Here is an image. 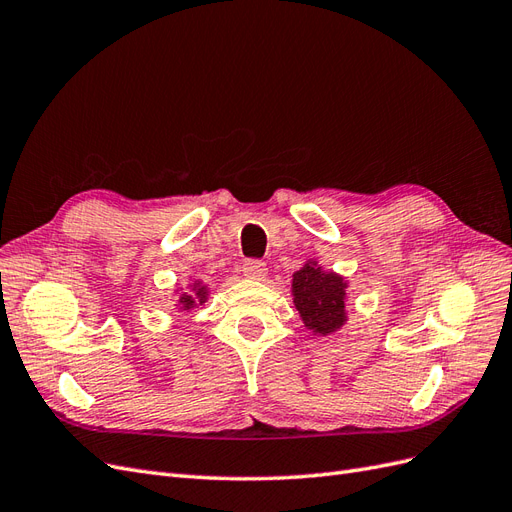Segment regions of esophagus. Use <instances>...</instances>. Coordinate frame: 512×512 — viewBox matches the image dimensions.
<instances>
[{
	"label": "esophagus",
	"instance_id": "34e87169",
	"mask_svg": "<svg viewBox=\"0 0 512 512\" xmlns=\"http://www.w3.org/2000/svg\"><path fill=\"white\" fill-rule=\"evenodd\" d=\"M243 275L250 280H265L267 277V265L262 260H245Z\"/></svg>",
	"mask_w": 512,
	"mask_h": 512
}]
</instances>
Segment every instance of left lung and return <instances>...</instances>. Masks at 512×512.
<instances>
[{
	"instance_id": "1",
	"label": "left lung",
	"mask_w": 512,
	"mask_h": 512,
	"mask_svg": "<svg viewBox=\"0 0 512 512\" xmlns=\"http://www.w3.org/2000/svg\"><path fill=\"white\" fill-rule=\"evenodd\" d=\"M292 303L305 329L318 337L339 331L348 322V280L318 265L316 258L292 275Z\"/></svg>"
}]
</instances>
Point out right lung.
I'll return each mask as SVG.
<instances>
[{
    "label": "right lung",
    "mask_w": 512,
    "mask_h": 512,
    "mask_svg": "<svg viewBox=\"0 0 512 512\" xmlns=\"http://www.w3.org/2000/svg\"><path fill=\"white\" fill-rule=\"evenodd\" d=\"M190 290H175V294H179L177 299V309L179 312H190L196 305H203L209 299V286L203 280H192V284L188 286ZM183 289V288H181Z\"/></svg>",
    "instance_id": "right-lung-1"
}]
</instances>
